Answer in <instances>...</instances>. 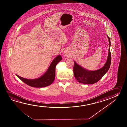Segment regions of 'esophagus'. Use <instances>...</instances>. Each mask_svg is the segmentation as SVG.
<instances>
[{"mask_svg":"<svg viewBox=\"0 0 127 127\" xmlns=\"http://www.w3.org/2000/svg\"><path fill=\"white\" fill-rule=\"evenodd\" d=\"M64 54H66V53H64Z\"/></svg>","mask_w":127,"mask_h":127,"instance_id":"1","label":"esophagus"}]
</instances>
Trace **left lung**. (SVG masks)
Here are the masks:
<instances>
[{
	"mask_svg": "<svg viewBox=\"0 0 127 127\" xmlns=\"http://www.w3.org/2000/svg\"><path fill=\"white\" fill-rule=\"evenodd\" d=\"M109 43L108 56L105 64L101 68L96 70L90 71L84 69L74 62L73 71L75 78L81 83L93 84L99 81L108 70L111 63V54L110 52L111 45L110 38L107 36Z\"/></svg>",
	"mask_w": 127,
	"mask_h": 127,
	"instance_id": "1",
	"label": "left lung"
}]
</instances>
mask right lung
<instances>
[{"label": "right lung", "mask_w": 127, "mask_h": 127, "mask_svg": "<svg viewBox=\"0 0 127 127\" xmlns=\"http://www.w3.org/2000/svg\"><path fill=\"white\" fill-rule=\"evenodd\" d=\"M62 58L59 55L54 58L50 64L47 70L41 77L35 79H27L16 74L23 82L31 87H45L50 85L54 81L55 77V67L57 64L62 60Z\"/></svg>", "instance_id": "right-lung-1"}]
</instances>
